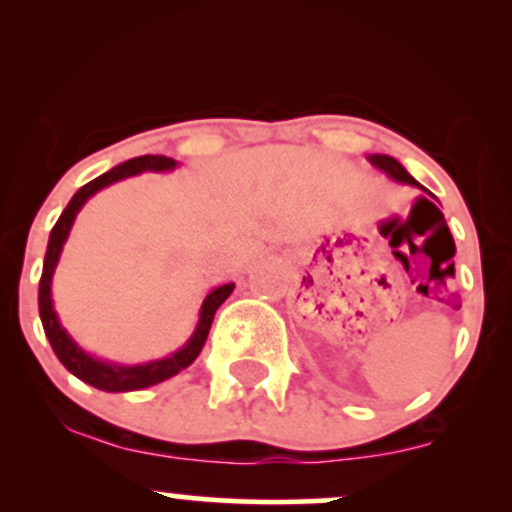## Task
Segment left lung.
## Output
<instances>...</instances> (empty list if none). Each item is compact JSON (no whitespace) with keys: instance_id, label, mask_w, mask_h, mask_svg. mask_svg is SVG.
<instances>
[{"instance_id":"left-lung-1","label":"left lung","mask_w":512,"mask_h":512,"mask_svg":"<svg viewBox=\"0 0 512 512\" xmlns=\"http://www.w3.org/2000/svg\"><path fill=\"white\" fill-rule=\"evenodd\" d=\"M368 161H370V166L380 168V170H383V173L387 175V178H392L395 182H402V185H414V187H421L419 182H416L414 178H411V175L407 173V168H404L402 163L397 161V158L385 156V154H370V156H368Z\"/></svg>"}]
</instances>
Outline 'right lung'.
I'll return each instance as SVG.
<instances>
[{"mask_svg": "<svg viewBox=\"0 0 512 512\" xmlns=\"http://www.w3.org/2000/svg\"><path fill=\"white\" fill-rule=\"evenodd\" d=\"M178 166L175 158L168 156H137L129 158V161L120 163V166L110 168L108 173L98 175L96 180L86 182L76 195L69 199L67 209L62 211L60 219H57L55 228L50 231V240H48V252H45V262H43V276H40V289H38V308H40V322H43L45 337L50 339L52 351L55 356L60 358V363L69 373L76 375L84 383L98 387V390L105 392H132V390H144V387L158 385L163 380L173 378L178 375L182 368L190 366L192 361L199 356L204 342L209 337V327L214 322L216 310L219 305L231 296L236 284H223L216 286L207 293V298L202 301V308H199V322L192 332V337L187 339L185 344L180 346L178 351L166 358H158V361H146V363H137V366H125V363H113V361H103V358L88 354V351L81 349L79 344L69 337V332L64 330L60 317L55 313V305H52V274H55L57 262H60L62 248L67 243L69 231H72L76 214H79L81 207L96 195L98 190L103 187L113 185L117 180L132 178V175L146 173H168Z\"/></svg>", "mask_w": 512, "mask_h": 512, "instance_id": "1", "label": "right lung"}]
</instances>
